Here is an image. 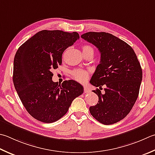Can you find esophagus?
<instances>
[{
    "label": "esophagus",
    "instance_id": "obj_1",
    "mask_svg": "<svg viewBox=\"0 0 155 155\" xmlns=\"http://www.w3.org/2000/svg\"><path fill=\"white\" fill-rule=\"evenodd\" d=\"M89 89H87V88H86L85 87H84V93H89Z\"/></svg>",
    "mask_w": 155,
    "mask_h": 155
}]
</instances>
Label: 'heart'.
<instances>
[{"mask_svg":"<svg viewBox=\"0 0 155 155\" xmlns=\"http://www.w3.org/2000/svg\"><path fill=\"white\" fill-rule=\"evenodd\" d=\"M83 51L84 54H87L88 53H94L93 48L88 45H84L83 46ZM89 72L84 71L83 69H75L72 72V75L76 81L80 83H84L88 77H89Z\"/></svg>","mask_w":155,"mask_h":155,"instance_id":"heart-1","label":"heart"}]
</instances>
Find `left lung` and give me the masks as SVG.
Returning <instances> with one entry per match:
<instances>
[{
  "label": "left lung",
  "instance_id": "8db88e82",
  "mask_svg": "<svg viewBox=\"0 0 155 155\" xmlns=\"http://www.w3.org/2000/svg\"><path fill=\"white\" fill-rule=\"evenodd\" d=\"M81 38L98 48L101 60L90 83L102 89L93 91L99 97L97 104L91 106L92 116L105 125L124 119L138 98L142 71L134 50L125 41L111 33L87 32Z\"/></svg>",
  "mask_w": 155,
  "mask_h": 155
}]
</instances>
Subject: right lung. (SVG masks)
<instances>
[{
  "mask_svg": "<svg viewBox=\"0 0 155 155\" xmlns=\"http://www.w3.org/2000/svg\"><path fill=\"white\" fill-rule=\"evenodd\" d=\"M79 38L77 32L42 30L17 50L13 81L27 112L40 122L52 123L63 117L83 87L73 80L61 85L52 81V70L62 64L66 48Z\"/></svg>",
  "mask_w": 155,
  "mask_h": 155,
  "instance_id": "add662e5",
  "label": "right lung"
}]
</instances>
